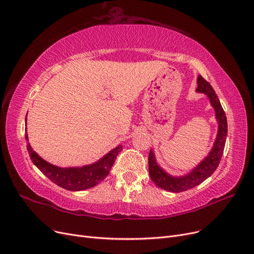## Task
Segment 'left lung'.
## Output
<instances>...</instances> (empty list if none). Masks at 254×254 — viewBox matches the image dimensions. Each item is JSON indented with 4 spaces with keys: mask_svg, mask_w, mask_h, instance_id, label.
Returning <instances> with one entry per match:
<instances>
[{
    "mask_svg": "<svg viewBox=\"0 0 254 254\" xmlns=\"http://www.w3.org/2000/svg\"><path fill=\"white\" fill-rule=\"evenodd\" d=\"M197 84L198 86L196 90L198 92L205 93L215 109L216 118L219 124L218 135L215 141L214 147L212 148L211 152L208 153V156L198 165L196 168H194V170L183 176V178H173V176L168 175L164 170H162L161 167H159L157 165L156 158L153 156L152 150L149 151L148 171L150 179L159 187V188L167 190L169 192H184L201 184L215 172V170L219 166V163L221 161L223 154L227 136V120L225 112L221 104H220L219 98L215 93L213 87L207 81H205L200 74L198 75Z\"/></svg>",
    "mask_w": 254,
    "mask_h": 254,
    "instance_id": "8db88e82",
    "label": "left lung"
}]
</instances>
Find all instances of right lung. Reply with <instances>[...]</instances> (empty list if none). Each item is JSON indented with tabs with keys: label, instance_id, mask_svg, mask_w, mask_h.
Returning <instances> with one entry per match:
<instances>
[{
	"label": "right lung",
	"instance_id": "right-lung-1",
	"mask_svg": "<svg viewBox=\"0 0 254 254\" xmlns=\"http://www.w3.org/2000/svg\"><path fill=\"white\" fill-rule=\"evenodd\" d=\"M26 140L28 141L27 134ZM27 149L35 166L54 184L69 191H81L96 186L106 178L110 172V169L113 166L118 152L121 151L123 147L119 145L107 153L98 162L81 168H60L54 166V165L41 159L32 149L29 142L27 143Z\"/></svg>",
	"mask_w": 254,
	"mask_h": 254
}]
</instances>
